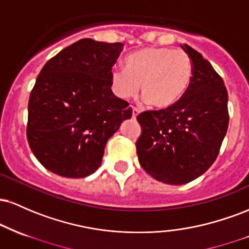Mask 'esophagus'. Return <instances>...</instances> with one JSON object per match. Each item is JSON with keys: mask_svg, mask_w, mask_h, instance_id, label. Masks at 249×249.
Masks as SVG:
<instances>
[{"mask_svg": "<svg viewBox=\"0 0 249 249\" xmlns=\"http://www.w3.org/2000/svg\"><path fill=\"white\" fill-rule=\"evenodd\" d=\"M139 113H141V110H139V108L132 107V117H133V118H136V117L138 116Z\"/></svg>", "mask_w": 249, "mask_h": 249, "instance_id": "34e87169", "label": "esophagus"}]
</instances>
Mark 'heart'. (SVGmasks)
Returning a JSON list of instances; mask_svg holds the SVG:
<instances>
[{"instance_id": "obj_1", "label": "heart", "mask_w": 249, "mask_h": 249, "mask_svg": "<svg viewBox=\"0 0 249 249\" xmlns=\"http://www.w3.org/2000/svg\"><path fill=\"white\" fill-rule=\"evenodd\" d=\"M124 69L111 71V88L122 99L142 96L150 107H172L185 95L193 78V64L182 50L146 47L124 59Z\"/></svg>"}]
</instances>
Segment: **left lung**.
Here are the masks:
<instances>
[{"mask_svg":"<svg viewBox=\"0 0 249 249\" xmlns=\"http://www.w3.org/2000/svg\"><path fill=\"white\" fill-rule=\"evenodd\" d=\"M182 49L193 64V78L172 107L139 113L136 142L139 164L158 181L182 185L212 166L227 132L228 93L220 75L190 45Z\"/></svg>","mask_w":249,"mask_h":249,"instance_id":"8db88e82","label":"left lung"}]
</instances>
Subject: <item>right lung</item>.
I'll list each match as a JSON object with an SVG mask.
<instances>
[{
  "mask_svg": "<svg viewBox=\"0 0 249 249\" xmlns=\"http://www.w3.org/2000/svg\"><path fill=\"white\" fill-rule=\"evenodd\" d=\"M123 43L83 38L50 58L28 104L27 138L47 170L85 178L102 164L107 139L132 117L111 90V70Z\"/></svg>",
  "mask_w": 249,
  "mask_h": 249,
  "instance_id": "add662e5",
  "label": "right lung"
}]
</instances>
